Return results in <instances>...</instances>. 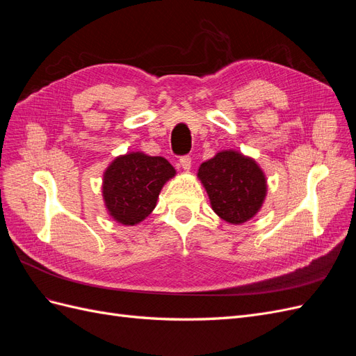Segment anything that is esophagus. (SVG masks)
<instances>
[{
  "mask_svg": "<svg viewBox=\"0 0 356 356\" xmlns=\"http://www.w3.org/2000/svg\"><path fill=\"white\" fill-rule=\"evenodd\" d=\"M179 166L184 170H190L191 169V157L190 156H182L179 159Z\"/></svg>",
  "mask_w": 356,
  "mask_h": 356,
  "instance_id": "esophagus-1",
  "label": "esophagus"
}]
</instances>
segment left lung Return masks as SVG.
<instances>
[{"label": "left lung", "instance_id": "left-lung-1", "mask_svg": "<svg viewBox=\"0 0 356 356\" xmlns=\"http://www.w3.org/2000/svg\"><path fill=\"white\" fill-rule=\"evenodd\" d=\"M197 178L208 193L212 211L230 224H243L260 212L267 195V179L252 157L222 149L203 161Z\"/></svg>", "mask_w": 356, "mask_h": 356}]
</instances>
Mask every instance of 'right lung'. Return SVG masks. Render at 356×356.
Listing matches in <instances>:
<instances>
[{
  "label": "right lung",
  "mask_w": 356,
  "mask_h": 356,
  "mask_svg": "<svg viewBox=\"0 0 356 356\" xmlns=\"http://www.w3.org/2000/svg\"><path fill=\"white\" fill-rule=\"evenodd\" d=\"M175 174L165 157L143 152L117 156L102 178L106 212L118 224H139L153 212L161 188Z\"/></svg>",
  "instance_id": "add662e5"
}]
</instances>
